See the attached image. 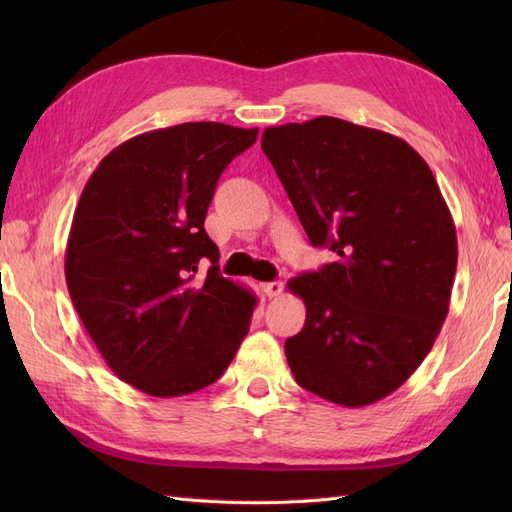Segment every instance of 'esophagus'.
I'll list each match as a JSON object with an SVG mask.
<instances>
[{"mask_svg":"<svg viewBox=\"0 0 512 512\" xmlns=\"http://www.w3.org/2000/svg\"><path fill=\"white\" fill-rule=\"evenodd\" d=\"M262 290H264V295L266 297H279L281 292H284V284H281V281H268V284H262Z\"/></svg>","mask_w":512,"mask_h":512,"instance_id":"esophagus-1","label":"esophagus"}]
</instances>
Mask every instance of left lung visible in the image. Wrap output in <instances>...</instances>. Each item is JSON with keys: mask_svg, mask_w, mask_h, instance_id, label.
Masks as SVG:
<instances>
[{"mask_svg": "<svg viewBox=\"0 0 512 512\" xmlns=\"http://www.w3.org/2000/svg\"><path fill=\"white\" fill-rule=\"evenodd\" d=\"M262 149L312 246L339 255L288 281L306 303L288 365L312 394L372 405L416 372L447 319L449 206L418 151L380 129L319 116L264 129Z\"/></svg>", "mask_w": 512, "mask_h": 512, "instance_id": "1", "label": "left lung"}]
</instances>
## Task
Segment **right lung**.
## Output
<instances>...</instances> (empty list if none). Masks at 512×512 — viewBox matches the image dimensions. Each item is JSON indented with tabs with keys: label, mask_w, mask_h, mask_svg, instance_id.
<instances>
[{
	"label": "right lung",
	"mask_w": 512,
	"mask_h": 512,
	"mask_svg": "<svg viewBox=\"0 0 512 512\" xmlns=\"http://www.w3.org/2000/svg\"><path fill=\"white\" fill-rule=\"evenodd\" d=\"M257 129L182 123L125 140L94 169L72 217L65 281L112 372L149 396L215 383L257 297L220 275L204 231L215 184ZM212 264L204 280L194 273Z\"/></svg>",
	"instance_id": "1"
}]
</instances>
